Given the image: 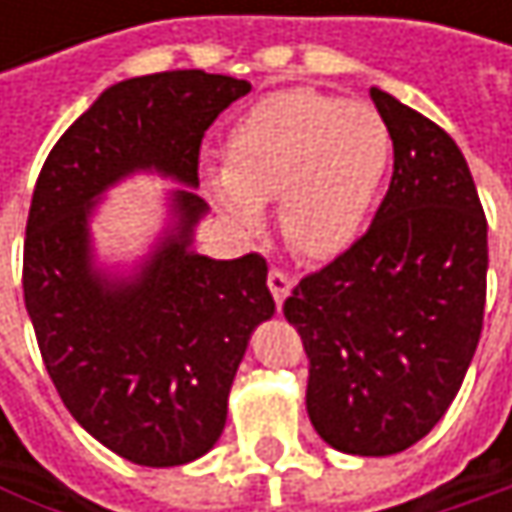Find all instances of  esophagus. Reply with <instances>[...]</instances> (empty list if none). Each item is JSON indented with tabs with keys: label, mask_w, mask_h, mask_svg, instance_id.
<instances>
[{
	"label": "esophagus",
	"mask_w": 512,
	"mask_h": 512,
	"mask_svg": "<svg viewBox=\"0 0 512 512\" xmlns=\"http://www.w3.org/2000/svg\"><path fill=\"white\" fill-rule=\"evenodd\" d=\"M269 290H272V296H275V302L278 305H284V299L290 296V287H293V281H290V275L287 272H281V269H269Z\"/></svg>",
	"instance_id": "1"
}]
</instances>
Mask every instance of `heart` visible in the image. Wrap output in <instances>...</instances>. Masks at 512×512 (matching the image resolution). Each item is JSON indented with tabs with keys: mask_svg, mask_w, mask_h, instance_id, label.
Wrapping results in <instances>:
<instances>
[{
	"mask_svg": "<svg viewBox=\"0 0 512 512\" xmlns=\"http://www.w3.org/2000/svg\"><path fill=\"white\" fill-rule=\"evenodd\" d=\"M388 165L391 133L373 106L290 88L237 118L225 139V168L207 171L204 186L243 234H257L263 207L278 201L290 249L326 260L356 243Z\"/></svg>",
	"mask_w": 512,
	"mask_h": 512,
	"instance_id": "b5f03b06",
	"label": "heart"
}]
</instances>
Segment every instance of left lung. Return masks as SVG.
<instances>
[{"label":"left lung","mask_w":512,"mask_h":512,"mask_svg":"<svg viewBox=\"0 0 512 512\" xmlns=\"http://www.w3.org/2000/svg\"><path fill=\"white\" fill-rule=\"evenodd\" d=\"M391 186L370 231L302 278L284 317L302 335L308 418L356 457H391L448 412L474 358L486 305V216L457 142L382 88Z\"/></svg>","instance_id":"8db88e82"}]
</instances>
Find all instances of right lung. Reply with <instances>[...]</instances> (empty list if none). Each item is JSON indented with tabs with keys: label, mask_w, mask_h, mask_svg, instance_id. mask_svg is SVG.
<instances>
[{
	"label": "right lung",
	"mask_w": 512,
	"mask_h": 512,
	"mask_svg": "<svg viewBox=\"0 0 512 512\" xmlns=\"http://www.w3.org/2000/svg\"><path fill=\"white\" fill-rule=\"evenodd\" d=\"M249 91L204 70L115 82L55 142L32 195L23 296L47 373L79 427L136 465H183L219 442L249 338L275 314L263 257L192 246L210 210L195 192L201 139ZM133 173L178 189L155 246L103 264L90 222Z\"/></svg>",
	"instance_id": "obj_1"
}]
</instances>
